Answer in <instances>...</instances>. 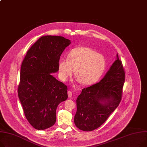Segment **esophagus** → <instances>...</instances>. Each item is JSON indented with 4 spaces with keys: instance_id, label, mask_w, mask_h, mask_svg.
Returning a JSON list of instances; mask_svg holds the SVG:
<instances>
[{
    "instance_id": "1",
    "label": "esophagus",
    "mask_w": 147,
    "mask_h": 147,
    "mask_svg": "<svg viewBox=\"0 0 147 147\" xmlns=\"http://www.w3.org/2000/svg\"><path fill=\"white\" fill-rule=\"evenodd\" d=\"M68 96L69 97H71L72 96V92L71 91H68Z\"/></svg>"
}]
</instances>
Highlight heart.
<instances>
[{
  "label": "heart",
  "instance_id": "heart-1",
  "mask_svg": "<svg viewBox=\"0 0 147 147\" xmlns=\"http://www.w3.org/2000/svg\"><path fill=\"white\" fill-rule=\"evenodd\" d=\"M105 57L92 48L77 47L68 54L67 60L61 59L58 63V76L63 81L75 76L83 85H90L98 80L105 71Z\"/></svg>",
  "mask_w": 147,
  "mask_h": 147
}]
</instances>
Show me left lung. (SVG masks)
Wrapping results in <instances>:
<instances>
[{"instance_id":"8db88e82","label":"left lung","mask_w":147,"mask_h":147,"mask_svg":"<svg viewBox=\"0 0 147 147\" xmlns=\"http://www.w3.org/2000/svg\"><path fill=\"white\" fill-rule=\"evenodd\" d=\"M125 80L124 68L117 55V60L100 82L84 88L78 96L74 116L78 128L93 131L107 120L121 101Z\"/></svg>"}]
</instances>
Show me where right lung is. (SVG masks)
Wrapping results in <instances>:
<instances>
[{
    "instance_id": "add662e5",
    "label": "right lung",
    "mask_w": 147,
    "mask_h": 147,
    "mask_svg": "<svg viewBox=\"0 0 147 147\" xmlns=\"http://www.w3.org/2000/svg\"><path fill=\"white\" fill-rule=\"evenodd\" d=\"M70 43L63 36H42L22 61L18 93L26 119L36 129L54 125L58 105L68 97L67 86L51 73L58 71L60 56Z\"/></svg>"
}]
</instances>
